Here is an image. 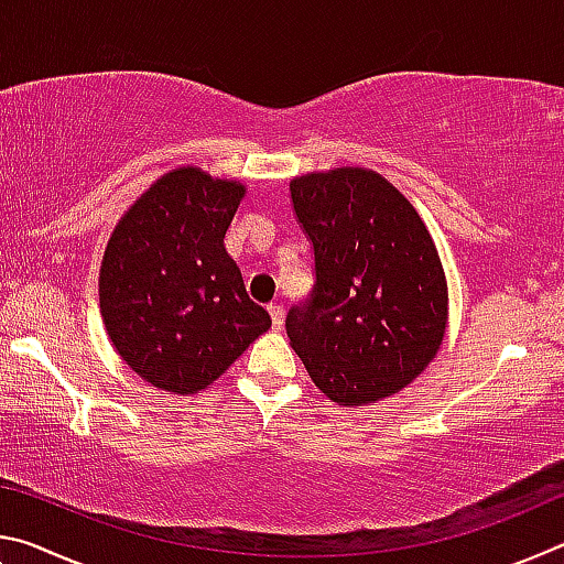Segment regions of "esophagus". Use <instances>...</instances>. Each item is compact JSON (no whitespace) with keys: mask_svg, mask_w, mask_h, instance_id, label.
<instances>
[{"mask_svg":"<svg viewBox=\"0 0 564 564\" xmlns=\"http://www.w3.org/2000/svg\"><path fill=\"white\" fill-rule=\"evenodd\" d=\"M269 313H271V321H273V328L281 330L283 328V318H285V311L281 303H269Z\"/></svg>","mask_w":564,"mask_h":564,"instance_id":"34e87169","label":"esophagus"}]
</instances>
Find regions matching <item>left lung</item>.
Returning <instances> with one entry per match:
<instances>
[{"label":"left lung","instance_id":"obj_1","mask_svg":"<svg viewBox=\"0 0 564 564\" xmlns=\"http://www.w3.org/2000/svg\"><path fill=\"white\" fill-rule=\"evenodd\" d=\"M316 256L313 299L285 333L313 383L346 408L398 393L431 366L447 328V281L415 206L373 169L291 178Z\"/></svg>","mask_w":564,"mask_h":564}]
</instances>
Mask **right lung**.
I'll return each instance as SVG.
<instances>
[{
    "mask_svg": "<svg viewBox=\"0 0 564 564\" xmlns=\"http://www.w3.org/2000/svg\"><path fill=\"white\" fill-rule=\"evenodd\" d=\"M243 196L241 181L178 166L111 231L99 271L104 328L133 373L166 393L206 390L271 328L224 246Z\"/></svg>",
    "mask_w": 564,
    "mask_h": 564,
    "instance_id": "obj_1",
    "label": "right lung"
}]
</instances>
